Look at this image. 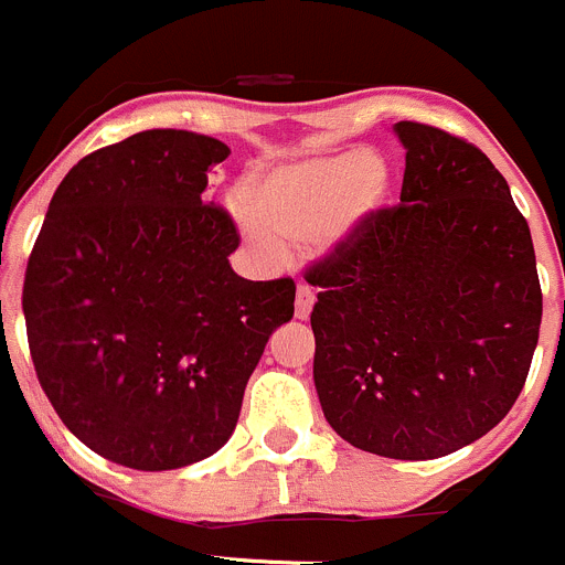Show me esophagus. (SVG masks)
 <instances>
[{"label": "esophagus", "mask_w": 565, "mask_h": 565, "mask_svg": "<svg viewBox=\"0 0 565 565\" xmlns=\"http://www.w3.org/2000/svg\"><path fill=\"white\" fill-rule=\"evenodd\" d=\"M315 307V289L309 284H298V292H295V318L307 320L312 315Z\"/></svg>", "instance_id": "1"}]
</instances>
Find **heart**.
Listing matches in <instances>:
<instances>
[{
  "label": "heart",
  "instance_id": "obj_1",
  "mask_svg": "<svg viewBox=\"0 0 565 565\" xmlns=\"http://www.w3.org/2000/svg\"><path fill=\"white\" fill-rule=\"evenodd\" d=\"M390 172L367 150H342L281 163L245 186L236 220L265 253L334 247L362 228L387 200Z\"/></svg>",
  "mask_w": 565,
  "mask_h": 565
}]
</instances>
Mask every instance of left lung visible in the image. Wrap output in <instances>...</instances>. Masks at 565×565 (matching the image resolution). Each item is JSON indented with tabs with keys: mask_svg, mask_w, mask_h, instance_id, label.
I'll return each instance as SVG.
<instances>
[{
	"mask_svg": "<svg viewBox=\"0 0 565 565\" xmlns=\"http://www.w3.org/2000/svg\"><path fill=\"white\" fill-rule=\"evenodd\" d=\"M402 203L379 209L303 278L315 387L362 451L435 460L488 435L519 398L544 295L530 225L471 141L398 122Z\"/></svg>",
	"mask_w": 565,
	"mask_h": 565,
	"instance_id": "obj_1",
	"label": "left lung"
}]
</instances>
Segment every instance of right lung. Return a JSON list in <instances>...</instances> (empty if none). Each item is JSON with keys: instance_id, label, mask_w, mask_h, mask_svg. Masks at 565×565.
Here are the masks:
<instances>
[{"instance_id": "add662e5", "label": "right lung", "mask_w": 565, "mask_h": 565, "mask_svg": "<svg viewBox=\"0 0 565 565\" xmlns=\"http://www.w3.org/2000/svg\"><path fill=\"white\" fill-rule=\"evenodd\" d=\"M223 141L156 128L68 170L30 253L21 307L35 376L88 449L172 471L223 449L295 281H247L234 217L209 203Z\"/></svg>"}]
</instances>
